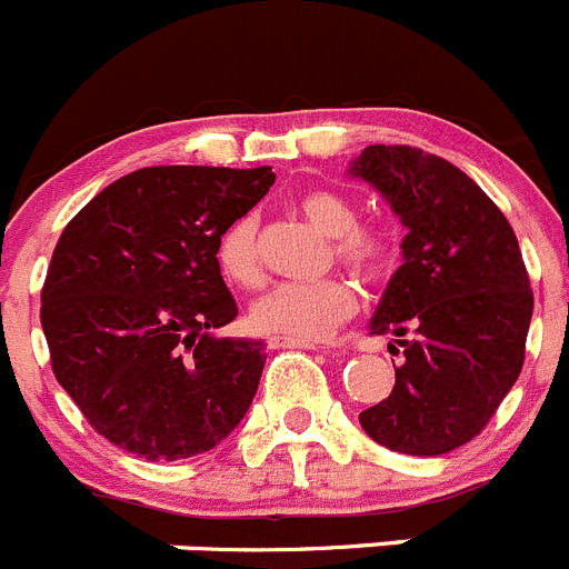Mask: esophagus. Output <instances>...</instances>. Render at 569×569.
I'll use <instances>...</instances> for the list:
<instances>
[{
    "mask_svg": "<svg viewBox=\"0 0 569 569\" xmlns=\"http://www.w3.org/2000/svg\"><path fill=\"white\" fill-rule=\"evenodd\" d=\"M270 350H279V347H301V350H313V341H305V339H288V336H270L268 339Z\"/></svg>",
    "mask_w": 569,
    "mask_h": 569,
    "instance_id": "1",
    "label": "esophagus"
}]
</instances>
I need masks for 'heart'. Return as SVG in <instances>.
<instances>
[{
	"mask_svg": "<svg viewBox=\"0 0 569 569\" xmlns=\"http://www.w3.org/2000/svg\"><path fill=\"white\" fill-rule=\"evenodd\" d=\"M299 210L321 233L333 236L330 250L341 268L359 281H379L393 261V239L381 224L359 222V210L336 190H308ZM219 273L236 288H256L264 276L259 259V219L241 213L216 239ZM356 310V296L345 279L325 276L313 281H281L250 305V328L264 336L316 341L325 339Z\"/></svg>",
	"mask_w": 569,
	"mask_h": 569,
	"instance_id": "heart-1",
	"label": "heart"
}]
</instances>
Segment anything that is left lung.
I'll return each instance as SVG.
<instances>
[{
    "mask_svg": "<svg viewBox=\"0 0 569 569\" xmlns=\"http://www.w3.org/2000/svg\"><path fill=\"white\" fill-rule=\"evenodd\" d=\"M353 173L407 228L405 264L370 321V333L396 336L405 361L390 396L359 421L396 453H450L485 430L525 365L532 290L519 239L490 196L441 156L370 144Z\"/></svg>",
    "mask_w": 569,
    "mask_h": 569,
    "instance_id": "1",
    "label": "left lung"
}]
</instances>
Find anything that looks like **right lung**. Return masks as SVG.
Listing matches in <instances>:
<instances>
[{
  "label": "right lung",
  "mask_w": 569,
  "mask_h": 569,
  "mask_svg": "<svg viewBox=\"0 0 569 569\" xmlns=\"http://www.w3.org/2000/svg\"><path fill=\"white\" fill-rule=\"evenodd\" d=\"M273 182L270 168L156 164L108 184L59 236L39 310L50 367L116 447L188 459L248 413L268 356L210 336L239 316L216 239Z\"/></svg>",
  "instance_id": "obj_1"
}]
</instances>
